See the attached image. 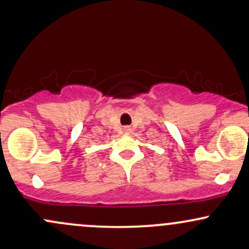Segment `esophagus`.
I'll list each match as a JSON object with an SVG mask.
<instances>
[{"instance_id":"1","label":"esophagus","mask_w":249,"mask_h":249,"mask_svg":"<svg viewBox=\"0 0 249 249\" xmlns=\"http://www.w3.org/2000/svg\"><path fill=\"white\" fill-rule=\"evenodd\" d=\"M124 131H125V133H127L128 131H130V127H124Z\"/></svg>"}]
</instances>
